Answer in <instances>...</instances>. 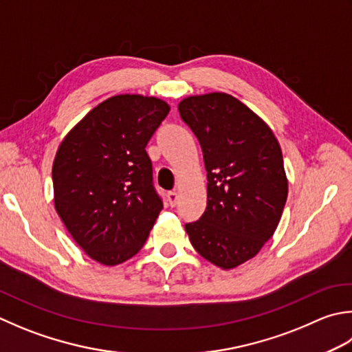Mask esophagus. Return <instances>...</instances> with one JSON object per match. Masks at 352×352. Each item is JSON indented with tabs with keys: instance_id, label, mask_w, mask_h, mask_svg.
<instances>
[{
	"instance_id": "1",
	"label": "esophagus",
	"mask_w": 352,
	"mask_h": 352,
	"mask_svg": "<svg viewBox=\"0 0 352 352\" xmlns=\"http://www.w3.org/2000/svg\"><path fill=\"white\" fill-rule=\"evenodd\" d=\"M168 201H169V204L172 206V208H174V206L178 203V194L175 190H172V192H168Z\"/></svg>"
}]
</instances>
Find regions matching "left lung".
Here are the masks:
<instances>
[{
    "instance_id": "left-lung-1",
    "label": "left lung",
    "mask_w": 352,
    "mask_h": 352,
    "mask_svg": "<svg viewBox=\"0 0 352 352\" xmlns=\"http://www.w3.org/2000/svg\"><path fill=\"white\" fill-rule=\"evenodd\" d=\"M208 170V206L184 226L194 249L223 270L256 256L273 236L288 195L280 144L270 126L226 93L178 103Z\"/></svg>"
}]
</instances>
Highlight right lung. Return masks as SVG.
Segmentation results:
<instances>
[{
    "label": "right lung",
    "mask_w": 352,
    "mask_h": 352,
    "mask_svg": "<svg viewBox=\"0 0 352 352\" xmlns=\"http://www.w3.org/2000/svg\"><path fill=\"white\" fill-rule=\"evenodd\" d=\"M169 109L153 96L117 94L59 144L52 169L54 209L96 263L114 267L139 253L163 209L144 148Z\"/></svg>",
    "instance_id": "add662e5"
}]
</instances>
